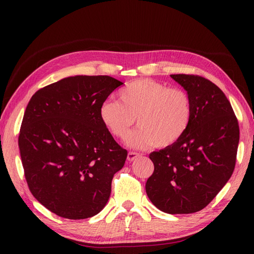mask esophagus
Masks as SVG:
<instances>
[{
    "label": "esophagus",
    "mask_w": 254,
    "mask_h": 254,
    "mask_svg": "<svg viewBox=\"0 0 254 254\" xmlns=\"http://www.w3.org/2000/svg\"><path fill=\"white\" fill-rule=\"evenodd\" d=\"M137 157H139V154L136 153V152H128V154H127V160L128 161L135 160Z\"/></svg>",
    "instance_id": "1"
}]
</instances>
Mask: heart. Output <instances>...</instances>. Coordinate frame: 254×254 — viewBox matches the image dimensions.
<instances>
[{
	"mask_svg": "<svg viewBox=\"0 0 254 254\" xmlns=\"http://www.w3.org/2000/svg\"><path fill=\"white\" fill-rule=\"evenodd\" d=\"M119 100L107 99L99 116L113 136L124 141L135 123L139 127L130 139L134 147L153 145L165 148L185 135L192 119V101L186 90L168 87L149 78H138L118 93Z\"/></svg>",
	"mask_w": 254,
	"mask_h": 254,
	"instance_id": "1",
	"label": "heart"
}]
</instances>
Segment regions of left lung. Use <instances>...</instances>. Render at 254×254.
<instances>
[{"mask_svg": "<svg viewBox=\"0 0 254 254\" xmlns=\"http://www.w3.org/2000/svg\"><path fill=\"white\" fill-rule=\"evenodd\" d=\"M192 101V119L176 144L149 154L154 172L145 189L156 207L191 214L206 207L233 175L239 123L219 87L198 75H170Z\"/></svg>", "mask_w": 254, "mask_h": 254, "instance_id": "left-lung-1", "label": "left lung"}]
</instances>
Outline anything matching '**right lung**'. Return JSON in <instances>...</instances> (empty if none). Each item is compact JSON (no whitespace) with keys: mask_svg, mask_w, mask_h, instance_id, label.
I'll use <instances>...</instances> for the list:
<instances>
[{"mask_svg":"<svg viewBox=\"0 0 254 254\" xmlns=\"http://www.w3.org/2000/svg\"><path fill=\"white\" fill-rule=\"evenodd\" d=\"M122 84L107 75H78L40 88L27 105L18 136L25 179L37 201L58 216L93 217L109 199L127 150L99 110Z\"/></svg>","mask_w":254,"mask_h":254,"instance_id":"obj_1","label":"right lung"}]
</instances>
